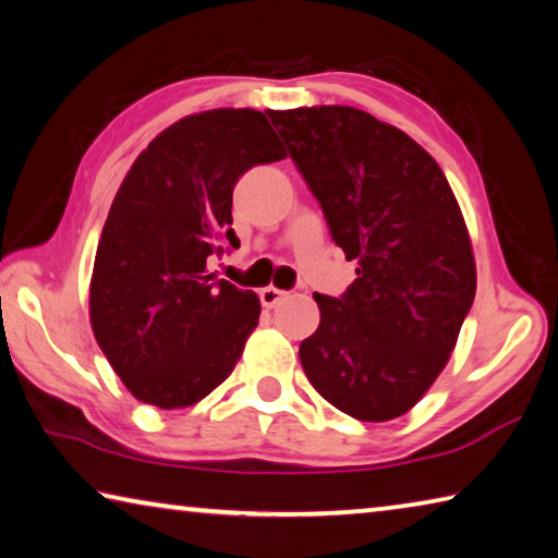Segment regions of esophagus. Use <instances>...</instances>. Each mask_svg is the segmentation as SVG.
I'll return each mask as SVG.
<instances>
[{"mask_svg": "<svg viewBox=\"0 0 558 558\" xmlns=\"http://www.w3.org/2000/svg\"><path fill=\"white\" fill-rule=\"evenodd\" d=\"M288 298V292L286 290H280V288H272V286H268V288H263L260 290V302H263V307H278L282 300Z\"/></svg>", "mask_w": 558, "mask_h": 558, "instance_id": "obj_1", "label": "esophagus"}]
</instances>
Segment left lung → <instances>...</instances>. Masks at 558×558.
<instances>
[{"label":"left lung","instance_id":"1","mask_svg":"<svg viewBox=\"0 0 558 558\" xmlns=\"http://www.w3.org/2000/svg\"><path fill=\"white\" fill-rule=\"evenodd\" d=\"M268 116L335 243L359 263L342 298L315 292L319 327L300 344L302 369L352 418H399L448 364L475 300L456 194L426 149L369 112L315 106Z\"/></svg>","mask_w":558,"mask_h":558}]
</instances>
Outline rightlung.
Segmentation results:
<instances>
[{
  "label": "right lung",
  "mask_w": 558,
  "mask_h": 558,
  "mask_svg": "<svg viewBox=\"0 0 558 558\" xmlns=\"http://www.w3.org/2000/svg\"><path fill=\"white\" fill-rule=\"evenodd\" d=\"M286 147L251 108L177 120L140 153L102 226L90 278V325L137 401L186 409L233 372L260 300L209 270L231 229L233 186Z\"/></svg>",
  "instance_id": "obj_1"
}]
</instances>
